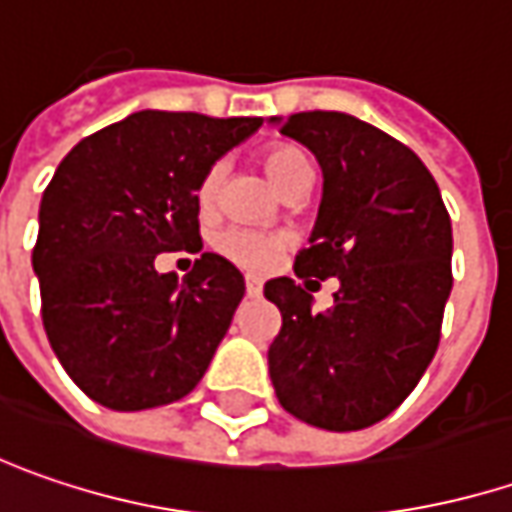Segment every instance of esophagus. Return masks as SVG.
<instances>
[{
  "label": "esophagus",
  "instance_id": "1",
  "mask_svg": "<svg viewBox=\"0 0 512 512\" xmlns=\"http://www.w3.org/2000/svg\"><path fill=\"white\" fill-rule=\"evenodd\" d=\"M260 292H263V281L255 278V275H246V295L249 298H260Z\"/></svg>",
  "mask_w": 512,
  "mask_h": 512
}]
</instances>
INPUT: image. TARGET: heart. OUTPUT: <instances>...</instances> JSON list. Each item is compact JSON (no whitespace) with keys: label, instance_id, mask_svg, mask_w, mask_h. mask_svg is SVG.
Returning a JSON list of instances; mask_svg holds the SVG:
<instances>
[{"label":"heart","instance_id":"1","mask_svg":"<svg viewBox=\"0 0 512 512\" xmlns=\"http://www.w3.org/2000/svg\"><path fill=\"white\" fill-rule=\"evenodd\" d=\"M263 167H266L269 179L278 188H284L301 170H307L310 162L301 150L281 144V147H269L263 153ZM217 188H220V165H214L202 176L199 191H196L199 205H211L217 196ZM214 249L246 272H266L275 266V260L284 252V240L272 231H263V228L231 226L214 237Z\"/></svg>","mask_w":512,"mask_h":512}]
</instances>
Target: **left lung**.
I'll list each match as a JSON object with an SVG mask.
<instances>
[{
	"label": "left lung",
	"instance_id": "obj_1",
	"mask_svg": "<svg viewBox=\"0 0 512 512\" xmlns=\"http://www.w3.org/2000/svg\"><path fill=\"white\" fill-rule=\"evenodd\" d=\"M321 165L310 249L295 275L336 278L330 310L292 278L263 295L281 310L269 376L281 406L318 429L356 432L388 417L426 374L452 292V223L426 165L347 112L269 118Z\"/></svg>",
	"mask_w": 512,
	"mask_h": 512
}]
</instances>
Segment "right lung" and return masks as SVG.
<instances>
[{
  "label": "right lung",
  "instance_id": "add662e5",
  "mask_svg": "<svg viewBox=\"0 0 512 512\" xmlns=\"http://www.w3.org/2000/svg\"><path fill=\"white\" fill-rule=\"evenodd\" d=\"M263 118L141 109L83 138L40 202L34 275L66 374L112 411L167 406L208 371L243 301L234 263L202 252L179 281L162 252H199V182Z\"/></svg>",
  "mask_w": 512,
  "mask_h": 512
}]
</instances>
